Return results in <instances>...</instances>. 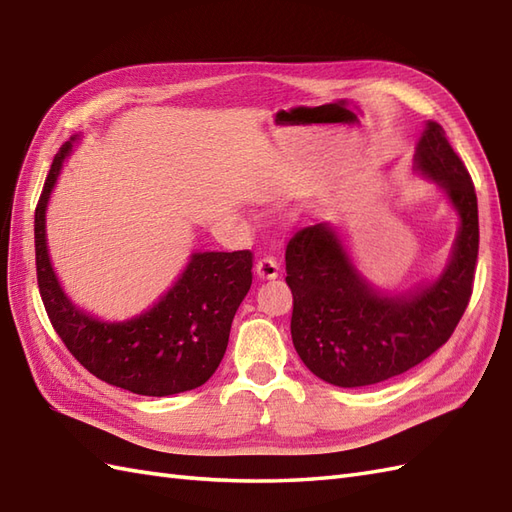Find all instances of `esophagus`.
<instances>
[{
    "label": "esophagus",
    "instance_id": "esophagus-1",
    "mask_svg": "<svg viewBox=\"0 0 512 512\" xmlns=\"http://www.w3.org/2000/svg\"><path fill=\"white\" fill-rule=\"evenodd\" d=\"M255 272H257L259 279H277L279 272H281L279 259L272 257V255L259 257L257 264H255Z\"/></svg>",
    "mask_w": 512,
    "mask_h": 512
}]
</instances>
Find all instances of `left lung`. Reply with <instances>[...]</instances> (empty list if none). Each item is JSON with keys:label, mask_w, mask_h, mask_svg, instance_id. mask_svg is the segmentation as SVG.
<instances>
[{"label": "left lung", "mask_w": 512, "mask_h": 512, "mask_svg": "<svg viewBox=\"0 0 512 512\" xmlns=\"http://www.w3.org/2000/svg\"><path fill=\"white\" fill-rule=\"evenodd\" d=\"M415 168L448 192L461 216L452 259L435 283L381 296L350 264L329 225L300 229L287 242L292 342L307 368L326 383L365 387L404 374L448 342L469 305L480 242L478 199L439 123H428L419 138Z\"/></svg>", "instance_id": "1"}]
</instances>
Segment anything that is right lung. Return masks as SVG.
Masks as SVG:
<instances>
[{
  "mask_svg": "<svg viewBox=\"0 0 512 512\" xmlns=\"http://www.w3.org/2000/svg\"><path fill=\"white\" fill-rule=\"evenodd\" d=\"M73 140L54 157L34 212L36 279L51 326L71 355L108 385L157 398L201 387L225 357L233 316L253 283V253H194L179 281L142 316L90 318L64 296L45 240L47 201Z\"/></svg>",
  "mask_w": 512,
  "mask_h": 512,
  "instance_id": "obj_1",
  "label": "right lung"
}]
</instances>
